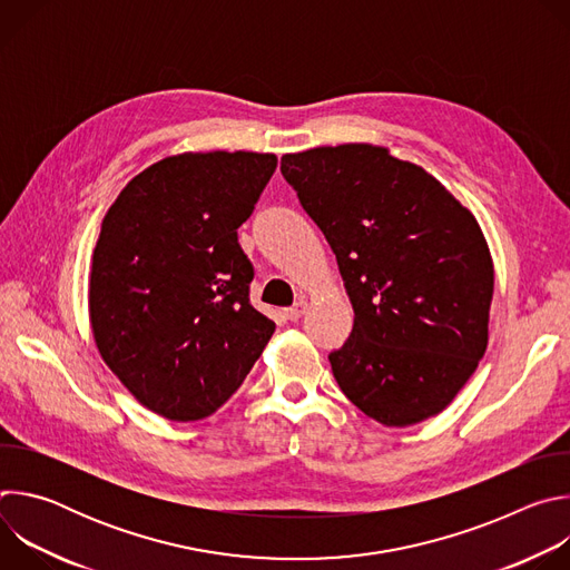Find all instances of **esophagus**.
<instances>
[{"label":"esophagus","instance_id":"esophagus-1","mask_svg":"<svg viewBox=\"0 0 570 570\" xmlns=\"http://www.w3.org/2000/svg\"><path fill=\"white\" fill-rule=\"evenodd\" d=\"M304 313H306V302H297L295 306H291V308L284 311V315H286L291 322H297Z\"/></svg>","mask_w":570,"mask_h":570}]
</instances>
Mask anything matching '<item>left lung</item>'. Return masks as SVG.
<instances>
[{
  "instance_id": "1",
  "label": "left lung",
  "mask_w": 570,
  "mask_h": 570,
  "mask_svg": "<svg viewBox=\"0 0 570 570\" xmlns=\"http://www.w3.org/2000/svg\"><path fill=\"white\" fill-rule=\"evenodd\" d=\"M282 176L332 246L354 330L330 354L345 396L385 426L455 399L487 350L494 264L473 214L383 146L282 157Z\"/></svg>"
}]
</instances>
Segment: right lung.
I'll return each mask as SVG.
<instances>
[{"instance_id":"obj_1","label":"right lung","mask_w":570,"mask_h":570,"mask_svg":"<svg viewBox=\"0 0 570 570\" xmlns=\"http://www.w3.org/2000/svg\"><path fill=\"white\" fill-rule=\"evenodd\" d=\"M273 153H183L135 176L92 257L90 322L106 365L148 411L196 422L248 376L275 322L250 304L238 246Z\"/></svg>"}]
</instances>
